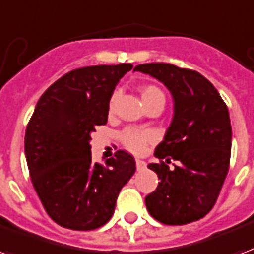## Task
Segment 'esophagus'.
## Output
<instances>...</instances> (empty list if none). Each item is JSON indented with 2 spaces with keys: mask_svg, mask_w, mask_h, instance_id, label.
I'll return each mask as SVG.
<instances>
[{
  "mask_svg": "<svg viewBox=\"0 0 254 254\" xmlns=\"http://www.w3.org/2000/svg\"><path fill=\"white\" fill-rule=\"evenodd\" d=\"M135 163H136V169H138L139 171L144 170V169H146V162L142 161V159H136V161H135Z\"/></svg>",
  "mask_w": 254,
  "mask_h": 254,
  "instance_id": "obj_1",
  "label": "esophagus"
}]
</instances>
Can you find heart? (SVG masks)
<instances>
[{
    "instance_id": "heart-1",
    "label": "heart",
    "mask_w": 254,
    "mask_h": 254,
    "mask_svg": "<svg viewBox=\"0 0 254 254\" xmlns=\"http://www.w3.org/2000/svg\"><path fill=\"white\" fill-rule=\"evenodd\" d=\"M140 93H142V99L144 106H148L151 103L155 102H162L165 104L166 98L165 93L162 92L161 88H158L156 85H144L142 89H140ZM115 96L114 95L110 100V106H108V110L112 111L114 108V102H115ZM119 139L122 144L125 146L128 151L134 152V154H142L150 143L154 140V135L147 131V129H139V128H126L123 129L119 135Z\"/></svg>"
}]
</instances>
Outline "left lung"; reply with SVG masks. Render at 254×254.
I'll return each mask as SVG.
<instances>
[{
	"instance_id": "8db88e82",
	"label": "left lung",
	"mask_w": 254,
	"mask_h": 254,
	"mask_svg": "<svg viewBox=\"0 0 254 254\" xmlns=\"http://www.w3.org/2000/svg\"><path fill=\"white\" fill-rule=\"evenodd\" d=\"M165 84L174 99V118L150 163L161 182L146 197L148 213L165 225L198 221L214 206L230 163L232 126L214 85L197 70L166 63L134 68ZM171 159L177 162L168 167Z\"/></svg>"
}]
</instances>
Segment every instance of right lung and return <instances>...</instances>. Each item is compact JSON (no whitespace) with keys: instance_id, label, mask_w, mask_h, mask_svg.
I'll use <instances>...</instances> for the list:
<instances>
[{"instance_id":"1","label":"right lung","mask_w":254,"mask_h":254,"mask_svg":"<svg viewBox=\"0 0 254 254\" xmlns=\"http://www.w3.org/2000/svg\"><path fill=\"white\" fill-rule=\"evenodd\" d=\"M132 64L92 65L65 73L43 93L26 126L25 155L33 188L63 228L93 230L114 214L135 161L119 150L106 165L91 155V134L104 126L116 84Z\"/></svg>"}]
</instances>
